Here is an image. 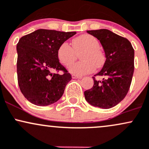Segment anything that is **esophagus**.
<instances>
[{"mask_svg": "<svg viewBox=\"0 0 149 149\" xmlns=\"http://www.w3.org/2000/svg\"><path fill=\"white\" fill-rule=\"evenodd\" d=\"M72 77L73 79H81V77L78 76V75H76V74H72Z\"/></svg>", "mask_w": 149, "mask_h": 149, "instance_id": "esophagus-1", "label": "esophagus"}]
</instances>
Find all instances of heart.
Instances as JSON below:
<instances>
[{"instance_id":"heart-1","label":"heart","mask_w":149,"mask_h":149,"mask_svg":"<svg viewBox=\"0 0 149 149\" xmlns=\"http://www.w3.org/2000/svg\"><path fill=\"white\" fill-rule=\"evenodd\" d=\"M72 48L67 42L63 43L58 50L59 61L65 66L69 67L74 63L80 55L81 61L78 62L70 68L73 74L81 76L93 72L96 68L103 65V57L99 51L100 43L98 39L90 34H83L72 40Z\"/></svg>"}]
</instances>
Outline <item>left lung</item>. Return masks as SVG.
I'll return each mask as SVG.
<instances>
[{
  "label": "left lung",
  "mask_w": 149,
  "mask_h": 149,
  "mask_svg": "<svg viewBox=\"0 0 149 149\" xmlns=\"http://www.w3.org/2000/svg\"><path fill=\"white\" fill-rule=\"evenodd\" d=\"M87 33L101 42L106 62L98 74L93 77V86L84 91L87 102L101 108H111L126 96L134 69V51L128 39L106 29L89 30ZM102 77L96 80L95 76Z\"/></svg>",
  "instance_id": "1"
}]
</instances>
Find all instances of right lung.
Masks as SVG:
<instances>
[{
	"mask_svg": "<svg viewBox=\"0 0 149 149\" xmlns=\"http://www.w3.org/2000/svg\"><path fill=\"white\" fill-rule=\"evenodd\" d=\"M76 31L38 29L23 36L17 44L19 89L30 103L45 106L61 98L72 79L58 58L59 46ZM62 71V75L58 73Z\"/></svg>",
	"mask_w": 149,
	"mask_h": 149,
	"instance_id": "obj_1",
	"label": "right lung"
}]
</instances>
